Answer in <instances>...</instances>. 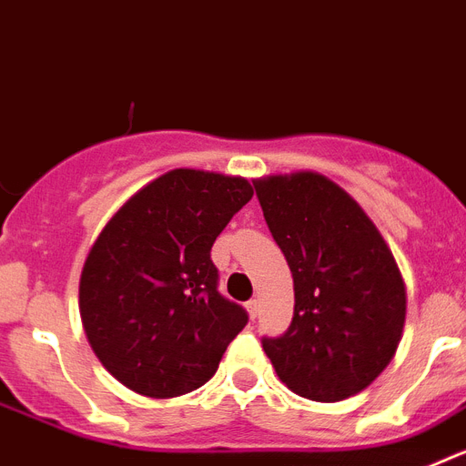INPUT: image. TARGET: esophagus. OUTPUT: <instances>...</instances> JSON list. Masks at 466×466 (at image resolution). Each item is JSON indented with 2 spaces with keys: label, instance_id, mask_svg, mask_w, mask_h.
Listing matches in <instances>:
<instances>
[{
  "label": "esophagus",
  "instance_id": "esophagus-1",
  "mask_svg": "<svg viewBox=\"0 0 466 466\" xmlns=\"http://www.w3.org/2000/svg\"><path fill=\"white\" fill-rule=\"evenodd\" d=\"M247 312H249V317H252V319L258 315V299L247 300Z\"/></svg>",
  "mask_w": 466,
  "mask_h": 466
}]
</instances>
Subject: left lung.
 Returning a JSON list of instances; mask_svg holds the SVG:
<instances>
[{
  "instance_id": "8db88e82",
  "label": "left lung",
  "mask_w": 466,
  "mask_h": 466,
  "mask_svg": "<svg viewBox=\"0 0 466 466\" xmlns=\"http://www.w3.org/2000/svg\"><path fill=\"white\" fill-rule=\"evenodd\" d=\"M294 278V317L261 339L279 380L312 401H343L382 373L401 340L406 287L364 209L317 172L254 182Z\"/></svg>"
}]
</instances>
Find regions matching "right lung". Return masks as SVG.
I'll use <instances>...</instances> for the list:
<instances>
[{
  "label": "right lung",
  "mask_w": 466,
  "mask_h": 466,
  "mask_svg": "<svg viewBox=\"0 0 466 466\" xmlns=\"http://www.w3.org/2000/svg\"><path fill=\"white\" fill-rule=\"evenodd\" d=\"M252 196L242 177L179 167L139 188L90 247L81 322L97 360L127 390L170 399L217 373L249 317L217 289L209 249Z\"/></svg>",
  "instance_id": "add662e5"
}]
</instances>
